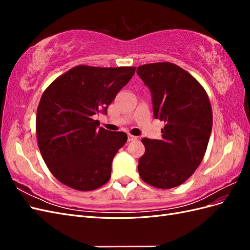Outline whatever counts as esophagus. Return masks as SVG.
<instances>
[{
    "label": "esophagus",
    "mask_w": 250,
    "mask_h": 250,
    "mask_svg": "<svg viewBox=\"0 0 250 250\" xmlns=\"http://www.w3.org/2000/svg\"><path fill=\"white\" fill-rule=\"evenodd\" d=\"M135 140H138V137H134L132 134H128V142H132Z\"/></svg>",
    "instance_id": "obj_1"
}]
</instances>
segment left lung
I'll use <instances>...</instances> for the list:
<instances>
[{
	"mask_svg": "<svg viewBox=\"0 0 250 250\" xmlns=\"http://www.w3.org/2000/svg\"><path fill=\"white\" fill-rule=\"evenodd\" d=\"M137 73L152 95L153 115L165 122L162 140L142 139L139 173L146 184L172 188L184 184L206 154L213 111L206 90L191 74L171 62L140 65Z\"/></svg>",
	"mask_w": 250,
	"mask_h": 250,
	"instance_id": "8db88e82",
	"label": "left lung"
}]
</instances>
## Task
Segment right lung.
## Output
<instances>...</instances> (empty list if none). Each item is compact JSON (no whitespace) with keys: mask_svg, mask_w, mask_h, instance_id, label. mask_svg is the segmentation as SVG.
<instances>
[{"mask_svg":"<svg viewBox=\"0 0 250 250\" xmlns=\"http://www.w3.org/2000/svg\"><path fill=\"white\" fill-rule=\"evenodd\" d=\"M134 66L77 65L44 90L36 112V137L47 167L60 183L93 191L110 178L111 163L127 134L94 120L132 78Z\"/></svg>","mask_w":250,"mask_h":250,"instance_id":"right-lung-1","label":"right lung"}]
</instances>
